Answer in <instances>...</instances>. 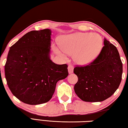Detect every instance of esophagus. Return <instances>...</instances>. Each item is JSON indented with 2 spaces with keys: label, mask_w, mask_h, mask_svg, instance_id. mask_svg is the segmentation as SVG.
Returning <instances> with one entry per match:
<instances>
[{
  "label": "esophagus",
  "mask_w": 128,
  "mask_h": 128,
  "mask_svg": "<svg viewBox=\"0 0 128 128\" xmlns=\"http://www.w3.org/2000/svg\"><path fill=\"white\" fill-rule=\"evenodd\" d=\"M68 72L69 73H72L73 72V69H74V66L72 65H69L68 67Z\"/></svg>",
  "instance_id": "34e87169"
}]
</instances>
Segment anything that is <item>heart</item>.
<instances>
[{
	"label": "heart",
	"instance_id": "1",
	"mask_svg": "<svg viewBox=\"0 0 128 128\" xmlns=\"http://www.w3.org/2000/svg\"><path fill=\"white\" fill-rule=\"evenodd\" d=\"M60 44L54 45V51L64 57L74 54L77 64L87 65L96 59L102 48L103 40L98 34L78 33L62 36Z\"/></svg>",
	"mask_w": 128,
	"mask_h": 128
}]
</instances>
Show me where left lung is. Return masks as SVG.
<instances>
[{
  "label": "left lung",
  "mask_w": 128,
  "mask_h": 128,
  "mask_svg": "<svg viewBox=\"0 0 128 128\" xmlns=\"http://www.w3.org/2000/svg\"><path fill=\"white\" fill-rule=\"evenodd\" d=\"M104 45L94 62L74 68L78 77L74 92L83 101L104 100L114 94L121 83L122 63L118 49L106 39Z\"/></svg>",
  "instance_id": "obj_1"
}]
</instances>
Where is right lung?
I'll return each mask as SVG.
<instances>
[{
    "instance_id": "obj_1",
    "label": "right lung",
    "mask_w": 128,
    "mask_h": 128,
    "mask_svg": "<svg viewBox=\"0 0 128 128\" xmlns=\"http://www.w3.org/2000/svg\"><path fill=\"white\" fill-rule=\"evenodd\" d=\"M50 29L28 32L10 47L4 66L8 88L26 104L36 105L51 99L56 83L68 76V66L50 58Z\"/></svg>"
}]
</instances>
